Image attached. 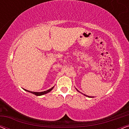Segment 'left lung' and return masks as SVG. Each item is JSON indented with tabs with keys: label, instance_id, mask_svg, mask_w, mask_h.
I'll use <instances>...</instances> for the list:
<instances>
[{
	"label": "left lung",
	"instance_id": "obj_1",
	"mask_svg": "<svg viewBox=\"0 0 129 129\" xmlns=\"http://www.w3.org/2000/svg\"><path fill=\"white\" fill-rule=\"evenodd\" d=\"M77 90V91H79V92H80V91H79V90H77V89H76ZM84 95V96H87V97H88V98H94V97H91V96H87V95H86V94H83Z\"/></svg>",
	"mask_w": 129,
	"mask_h": 129
}]
</instances>
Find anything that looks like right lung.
Wrapping results in <instances>:
<instances>
[{"label":"right lung","instance_id":"right-lung-1","mask_svg":"<svg viewBox=\"0 0 129 129\" xmlns=\"http://www.w3.org/2000/svg\"><path fill=\"white\" fill-rule=\"evenodd\" d=\"M53 87H54V86H53V87L51 88V89L47 90H46V91H42V92H35V91H29V90H26V89H23L24 90L28 91V92H30V93H32V94H35V95H36V96H42V95L47 94V93L50 92V91L51 90H52L53 89Z\"/></svg>","mask_w":129,"mask_h":129}]
</instances>
